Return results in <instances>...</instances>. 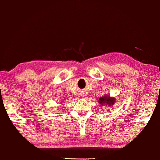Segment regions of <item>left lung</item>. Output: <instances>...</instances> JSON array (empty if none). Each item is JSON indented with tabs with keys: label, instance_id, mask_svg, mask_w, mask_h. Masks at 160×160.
I'll list each match as a JSON object with an SVG mask.
<instances>
[{
	"label": "left lung",
	"instance_id": "8db88e82",
	"mask_svg": "<svg viewBox=\"0 0 160 160\" xmlns=\"http://www.w3.org/2000/svg\"><path fill=\"white\" fill-rule=\"evenodd\" d=\"M116 102L115 98H111L110 95H105L102 97H100L98 99V102L101 105H105V106H112Z\"/></svg>",
	"mask_w": 160,
	"mask_h": 160
}]
</instances>
